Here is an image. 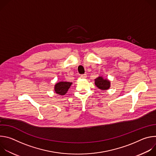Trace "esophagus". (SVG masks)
<instances>
[{
  "label": "esophagus",
  "mask_w": 156,
  "mask_h": 156,
  "mask_svg": "<svg viewBox=\"0 0 156 156\" xmlns=\"http://www.w3.org/2000/svg\"><path fill=\"white\" fill-rule=\"evenodd\" d=\"M86 76H87L86 74H83V75H81V76H80V77H81V78H86Z\"/></svg>",
  "instance_id": "34e87169"
}]
</instances>
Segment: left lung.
<instances>
[{
  "label": "left lung",
  "instance_id": "1",
  "mask_svg": "<svg viewBox=\"0 0 156 156\" xmlns=\"http://www.w3.org/2000/svg\"><path fill=\"white\" fill-rule=\"evenodd\" d=\"M95 84L98 88L102 90H108L110 87V81L108 80L103 79V78L101 76L95 79Z\"/></svg>",
  "mask_w": 156,
  "mask_h": 156
}]
</instances>
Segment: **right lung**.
Listing matches in <instances>:
<instances>
[{"mask_svg": "<svg viewBox=\"0 0 156 156\" xmlns=\"http://www.w3.org/2000/svg\"><path fill=\"white\" fill-rule=\"evenodd\" d=\"M72 84L70 82H59L55 85V91L59 95H64L68 91Z\"/></svg>", "mask_w": 156, "mask_h": 156, "instance_id": "right-lung-1", "label": "right lung"}]
</instances>
